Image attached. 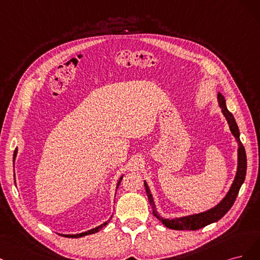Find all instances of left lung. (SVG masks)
I'll return each instance as SVG.
<instances>
[{
	"label": "left lung",
	"mask_w": 260,
	"mask_h": 260,
	"mask_svg": "<svg viewBox=\"0 0 260 260\" xmlns=\"http://www.w3.org/2000/svg\"><path fill=\"white\" fill-rule=\"evenodd\" d=\"M218 104L221 108V111H222L223 115L225 116V119H227V121H228L231 133L233 134V136L236 137L238 144H239L238 172L236 175V178H234V181H233L227 196H225L221 202L217 206H215L214 208L209 209V211H207L205 213L181 217V218H174V219H165V218H163V217L157 215V213L155 211L152 194H151V192H150V189L147 185V182L145 181V188L147 191L150 205H151V207H152L153 215L158 220L162 221V223L165 224L167 228L174 229V230H198L201 228H204L205 225H207L209 223H213L217 220H219L225 214H227V212L232 207L234 201H236V199L239 194V191H240L242 183L245 180L246 165H247L246 164V153H245L244 146L242 145V142L240 140L239 127L236 123V120H234V118H233L232 113L229 112L227 107H225L224 97L220 93L218 94Z\"/></svg>",
	"instance_id": "1"
}]
</instances>
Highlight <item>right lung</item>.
Here are the masks:
<instances>
[{
    "label": "right lung",
    "mask_w": 260,
    "mask_h": 260,
    "mask_svg": "<svg viewBox=\"0 0 260 260\" xmlns=\"http://www.w3.org/2000/svg\"><path fill=\"white\" fill-rule=\"evenodd\" d=\"M16 155H17V148H16L15 151H14V157H13L14 161H15V158H16ZM122 178H123V177H121L120 180H119V182H118V187H119V185H120V182H121ZM14 179H15V175H14ZM109 221H110V219H109L107 222L103 223L102 225H99V227H97V228H95V229H91V230H89V231H87V232H83V233H80V234H71V236H70V234H61V236L67 237V238H81V237H84V236H88V234H93V233L98 232L103 227H105V225H106Z\"/></svg>",
    "instance_id": "right-lung-1"
}]
</instances>
